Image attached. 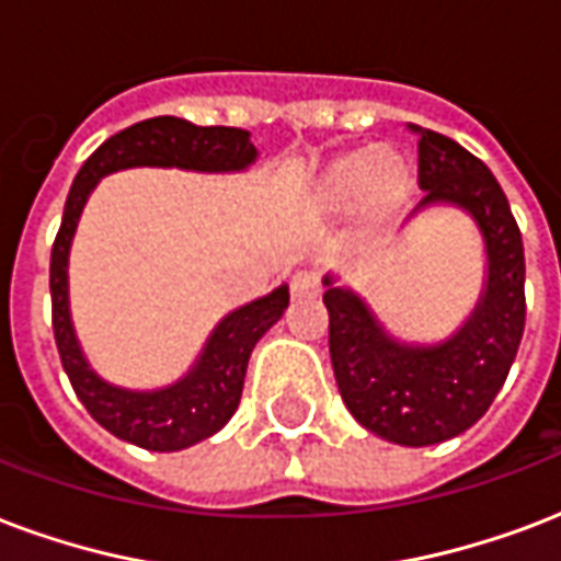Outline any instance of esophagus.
<instances>
[{
	"instance_id": "obj_1",
	"label": "esophagus",
	"mask_w": 561,
	"mask_h": 561,
	"mask_svg": "<svg viewBox=\"0 0 561 561\" xmlns=\"http://www.w3.org/2000/svg\"><path fill=\"white\" fill-rule=\"evenodd\" d=\"M290 290H294V297H318L320 294V276L318 273H297L294 282H290Z\"/></svg>"
}]
</instances>
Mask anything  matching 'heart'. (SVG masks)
<instances>
[{
    "label": "heart",
    "mask_w": 561,
    "mask_h": 561,
    "mask_svg": "<svg viewBox=\"0 0 561 561\" xmlns=\"http://www.w3.org/2000/svg\"><path fill=\"white\" fill-rule=\"evenodd\" d=\"M412 185L414 170L403 149L391 144L350 149L332 158L314 176L309 205L318 217L329 220L353 211L358 226L370 232L403 208Z\"/></svg>",
    "instance_id": "obj_1"
}]
</instances>
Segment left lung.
Returning <instances> with one entry per match:
<instances>
[{
	"label": "left lung",
	"instance_id": "obj_1",
	"mask_svg": "<svg viewBox=\"0 0 561 561\" xmlns=\"http://www.w3.org/2000/svg\"><path fill=\"white\" fill-rule=\"evenodd\" d=\"M417 135L421 191L409 217L459 208L482 238L485 276L477 306L442 341H403L350 282L327 273L329 356L344 405L367 433L400 447L456 438L489 412L524 335V241L503 187L480 158L438 131Z\"/></svg>",
	"mask_w": 561,
	"mask_h": 561
}]
</instances>
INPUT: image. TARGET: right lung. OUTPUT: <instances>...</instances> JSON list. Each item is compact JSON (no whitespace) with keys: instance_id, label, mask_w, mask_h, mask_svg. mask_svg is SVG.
<instances>
[{"instance_id":"obj_1","label":"right lung","mask_w":561,"mask_h":561,"mask_svg":"<svg viewBox=\"0 0 561 561\" xmlns=\"http://www.w3.org/2000/svg\"><path fill=\"white\" fill-rule=\"evenodd\" d=\"M259 158L250 131L232 126H194L179 117H152L123 128L93 152L72 182L61 229L53 247L49 290L53 329L72 391L100 426L144 450L176 453L220 433L241 403L243 376L255 344L288 309V285L229 311L205 337L199 356L176 382L161 388H123L91 367L72 327L70 247L81 211L100 179L131 167H176L191 173H243Z\"/></svg>"}]
</instances>
